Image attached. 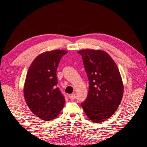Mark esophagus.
Segmentation results:
<instances>
[{
	"label": "esophagus",
	"instance_id": "esophagus-1",
	"mask_svg": "<svg viewBox=\"0 0 147 147\" xmlns=\"http://www.w3.org/2000/svg\"><path fill=\"white\" fill-rule=\"evenodd\" d=\"M75 97H76V95L74 94H70V95H69V98H70L71 100H74Z\"/></svg>",
	"mask_w": 147,
	"mask_h": 147
}]
</instances>
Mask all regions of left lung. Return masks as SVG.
I'll return each mask as SVG.
<instances>
[{
  "instance_id": "8db88e82",
  "label": "left lung",
  "mask_w": 147,
  "mask_h": 147,
  "mask_svg": "<svg viewBox=\"0 0 147 147\" xmlns=\"http://www.w3.org/2000/svg\"><path fill=\"white\" fill-rule=\"evenodd\" d=\"M82 57L89 80L88 94L81 104L89 119L101 123L111 117L121 104L124 86L115 62L102 50L84 49Z\"/></svg>"
}]
</instances>
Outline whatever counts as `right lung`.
I'll list each match as a JSON object with an SVG mask.
<instances>
[{"label": "right lung", "instance_id": "obj_1", "mask_svg": "<svg viewBox=\"0 0 147 147\" xmlns=\"http://www.w3.org/2000/svg\"><path fill=\"white\" fill-rule=\"evenodd\" d=\"M64 50H54L41 53L32 61L24 84L26 104L35 115L42 120L56 118L65 103L64 96L56 86V70Z\"/></svg>", "mask_w": 147, "mask_h": 147}]
</instances>
